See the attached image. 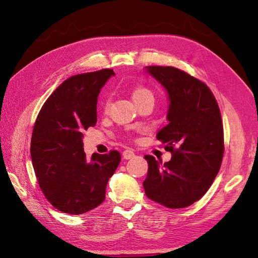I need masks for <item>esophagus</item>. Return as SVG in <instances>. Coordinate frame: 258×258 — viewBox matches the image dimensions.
<instances>
[{"label":"esophagus","mask_w":258,"mask_h":258,"mask_svg":"<svg viewBox=\"0 0 258 258\" xmlns=\"http://www.w3.org/2000/svg\"><path fill=\"white\" fill-rule=\"evenodd\" d=\"M135 156L134 152L131 151V150H125L123 152V158L124 160H131V158H133Z\"/></svg>","instance_id":"esophagus-1"}]
</instances>
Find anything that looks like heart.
Listing matches in <instances>:
<instances>
[{
	"instance_id": "heart-1",
	"label": "heart",
	"mask_w": 258,
	"mask_h": 258,
	"mask_svg": "<svg viewBox=\"0 0 258 258\" xmlns=\"http://www.w3.org/2000/svg\"><path fill=\"white\" fill-rule=\"evenodd\" d=\"M147 96H153V94L150 90L145 89V87H136L132 93L133 100H140V98L147 97Z\"/></svg>"
}]
</instances>
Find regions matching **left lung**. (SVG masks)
Here are the masks:
<instances>
[{"label": "left lung", "instance_id": "1", "mask_svg": "<svg viewBox=\"0 0 258 258\" xmlns=\"http://www.w3.org/2000/svg\"><path fill=\"white\" fill-rule=\"evenodd\" d=\"M166 91L167 125L157 140L172 153L162 163L151 155L143 182L146 196L168 208H183L202 199L220 171L224 153L221 112L211 90L172 67H146Z\"/></svg>", "mask_w": 258, "mask_h": 258}]
</instances>
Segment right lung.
<instances>
[{
	"label": "right lung",
	"mask_w": 258,
	"mask_h": 258,
	"mask_svg": "<svg viewBox=\"0 0 258 258\" xmlns=\"http://www.w3.org/2000/svg\"><path fill=\"white\" fill-rule=\"evenodd\" d=\"M112 70L84 73L65 80L42 106L33 128V168L46 200L63 213L80 215L105 200L108 179L120 155L94 153L86 160L83 132L96 124V104Z\"/></svg>",
	"instance_id": "obj_1"
}]
</instances>
